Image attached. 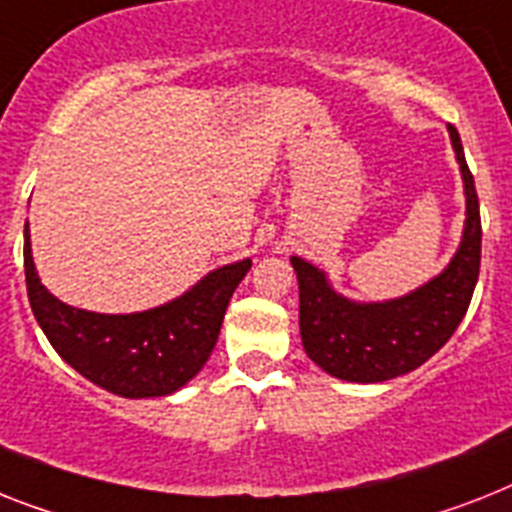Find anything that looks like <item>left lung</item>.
Returning <instances> with one entry per match:
<instances>
[{
  "label": "left lung",
  "instance_id": "1",
  "mask_svg": "<svg viewBox=\"0 0 512 512\" xmlns=\"http://www.w3.org/2000/svg\"><path fill=\"white\" fill-rule=\"evenodd\" d=\"M447 130L466 188V227L445 272L395 301L356 303L335 293L322 269L290 259L301 293L303 348L332 377L361 384L403 377L429 361L466 316L481 264L479 196L458 130Z\"/></svg>",
  "mask_w": 512,
  "mask_h": 512
}]
</instances>
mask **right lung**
I'll use <instances>...</instances> for the list:
<instances>
[{
    "mask_svg": "<svg viewBox=\"0 0 512 512\" xmlns=\"http://www.w3.org/2000/svg\"><path fill=\"white\" fill-rule=\"evenodd\" d=\"M25 287L38 327L88 382L120 398H162L196 377L251 259L219 266L175 301L141 314H94L57 301L38 280L25 225Z\"/></svg>",
    "mask_w": 512,
    "mask_h": 512,
    "instance_id": "obj_1",
    "label": "right lung"
}]
</instances>
